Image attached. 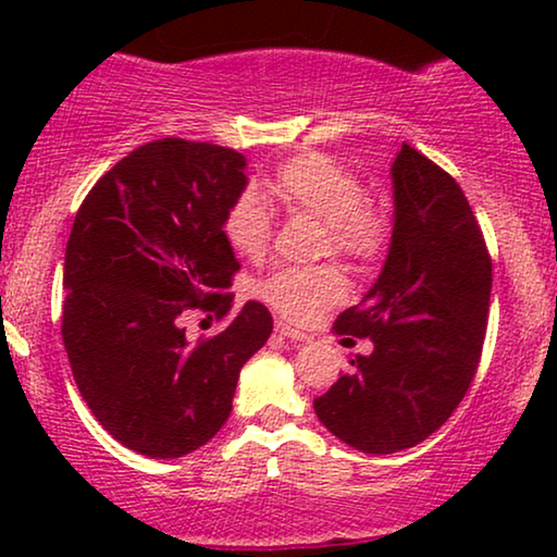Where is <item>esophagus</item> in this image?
Masks as SVG:
<instances>
[{
    "label": "esophagus",
    "instance_id": "obj_1",
    "mask_svg": "<svg viewBox=\"0 0 557 557\" xmlns=\"http://www.w3.org/2000/svg\"><path fill=\"white\" fill-rule=\"evenodd\" d=\"M276 334H278V337H286V339H292V342H309V334L307 332L296 330V326L286 324V322H276Z\"/></svg>",
    "mask_w": 557,
    "mask_h": 557
}]
</instances>
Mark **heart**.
Masks as SVG:
<instances>
[{
  "instance_id": "heart-1",
  "label": "heart",
  "mask_w": 557,
  "mask_h": 557,
  "mask_svg": "<svg viewBox=\"0 0 557 557\" xmlns=\"http://www.w3.org/2000/svg\"><path fill=\"white\" fill-rule=\"evenodd\" d=\"M269 189L286 212L322 220V253L370 265L387 250L391 218L380 205L364 200L362 180L339 159L322 151L296 154L278 166ZM223 235L240 258L261 261L271 246V215L261 197H235L223 215ZM258 296L288 322L304 324L345 296V278L334 265H286L258 284Z\"/></svg>"
}]
</instances>
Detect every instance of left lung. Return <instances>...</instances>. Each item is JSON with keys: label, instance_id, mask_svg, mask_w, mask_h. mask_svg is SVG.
<instances>
[{"label": "left lung", "instance_id": "left-lung-1", "mask_svg": "<svg viewBox=\"0 0 557 557\" xmlns=\"http://www.w3.org/2000/svg\"><path fill=\"white\" fill-rule=\"evenodd\" d=\"M391 172L385 265L334 322L375 349L314 398L319 421L364 454L403 451L448 421L476 375L490 319L492 258L461 187L410 144Z\"/></svg>", "mask_w": 557, "mask_h": 557}]
</instances>
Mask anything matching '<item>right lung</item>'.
<instances>
[{
	"mask_svg": "<svg viewBox=\"0 0 557 557\" xmlns=\"http://www.w3.org/2000/svg\"><path fill=\"white\" fill-rule=\"evenodd\" d=\"M246 157L157 139L113 164L83 200L65 248L63 345L75 385L119 444L177 459L215 436L240 368L273 319L248 301L212 339L189 345L182 314H231L240 263L223 215L248 185Z\"/></svg>",
	"mask_w": 557,
	"mask_h": 557,
	"instance_id": "right-lung-1",
	"label": "right lung"
}]
</instances>
